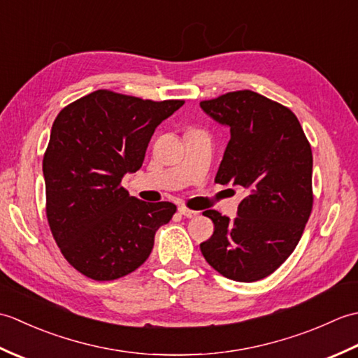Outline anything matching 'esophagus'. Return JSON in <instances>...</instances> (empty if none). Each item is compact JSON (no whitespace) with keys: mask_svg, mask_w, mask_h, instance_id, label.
Returning a JSON list of instances; mask_svg holds the SVG:
<instances>
[{"mask_svg":"<svg viewBox=\"0 0 358 358\" xmlns=\"http://www.w3.org/2000/svg\"><path fill=\"white\" fill-rule=\"evenodd\" d=\"M178 212H180L181 215H185L186 218H194V217L199 215V212L191 210V209H187V208H185V206H180V208H178Z\"/></svg>","mask_w":358,"mask_h":358,"instance_id":"obj_1","label":"esophagus"}]
</instances>
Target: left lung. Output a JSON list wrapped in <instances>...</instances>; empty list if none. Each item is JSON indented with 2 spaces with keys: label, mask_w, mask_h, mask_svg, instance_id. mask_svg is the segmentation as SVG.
I'll use <instances>...</instances> for the list:
<instances>
[{
  "label": "left lung",
  "mask_w": 358,
  "mask_h": 358,
  "mask_svg": "<svg viewBox=\"0 0 358 358\" xmlns=\"http://www.w3.org/2000/svg\"><path fill=\"white\" fill-rule=\"evenodd\" d=\"M200 106L231 129L215 183L246 191L234 222L203 212L214 234L200 245L201 254L226 278L252 283L278 269L299 245L314 203L313 150L294 112L252 90Z\"/></svg>",
  "instance_id": "8db88e82"
}]
</instances>
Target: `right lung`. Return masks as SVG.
<instances>
[{
	"label": "right lung",
	"instance_id": "obj_1",
	"mask_svg": "<svg viewBox=\"0 0 358 358\" xmlns=\"http://www.w3.org/2000/svg\"><path fill=\"white\" fill-rule=\"evenodd\" d=\"M183 100L152 101L100 89L52 124L43 158L45 215L64 258L96 281L138 269L177 206L146 203L121 186L143 164L150 136Z\"/></svg>",
	"mask_w": 358,
	"mask_h": 358
}]
</instances>
